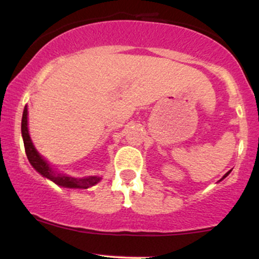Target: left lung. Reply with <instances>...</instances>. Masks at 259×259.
<instances>
[{
    "instance_id": "8db88e82",
    "label": "left lung",
    "mask_w": 259,
    "mask_h": 259,
    "mask_svg": "<svg viewBox=\"0 0 259 259\" xmlns=\"http://www.w3.org/2000/svg\"><path fill=\"white\" fill-rule=\"evenodd\" d=\"M230 172H231V171H229V172H227V173H225V176H224V177H223V178H221V180H220V181H223V180H224V178H226V177H227V176H229V175H230Z\"/></svg>"
}]
</instances>
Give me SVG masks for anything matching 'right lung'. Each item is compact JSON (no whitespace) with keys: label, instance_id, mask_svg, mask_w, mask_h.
Returning a JSON list of instances; mask_svg holds the SVG:
<instances>
[{"label":"right lung","instance_id":"add662e5","mask_svg":"<svg viewBox=\"0 0 259 259\" xmlns=\"http://www.w3.org/2000/svg\"><path fill=\"white\" fill-rule=\"evenodd\" d=\"M22 136H23V143H24V149L25 153H27V157L29 160L30 164L34 167L36 172H39L42 177L48 178L51 182H54L58 186L64 187V188H82L86 189L90 187L97 184L101 181V177L97 176H91V177H83V178H75L70 177V176L61 175L58 173L51 168V166L48 163V161H45L44 158L39 155V152L36 151V149L34 147V145L30 140L29 132H28V109L27 106L24 107L23 110V116H22Z\"/></svg>","mask_w":259,"mask_h":259}]
</instances>
